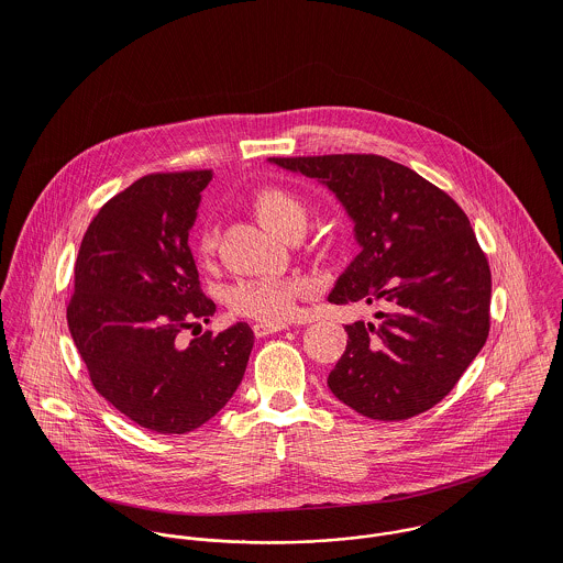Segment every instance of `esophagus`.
I'll list each match as a JSON object with an SVG mask.
<instances>
[{"instance_id": "obj_1", "label": "esophagus", "mask_w": 563, "mask_h": 563, "mask_svg": "<svg viewBox=\"0 0 563 563\" xmlns=\"http://www.w3.org/2000/svg\"><path fill=\"white\" fill-rule=\"evenodd\" d=\"M288 329L286 322H255L253 324V333L255 338H264V335H271V333H277V331H284Z\"/></svg>"}]
</instances>
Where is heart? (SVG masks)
<instances>
[{
  "label": "heart",
  "instance_id": "heart-1",
  "mask_svg": "<svg viewBox=\"0 0 563 563\" xmlns=\"http://www.w3.org/2000/svg\"><path fill=\"white\" fill-rule=\"evenodd\" d=\"M255 217L268 228L273 234L284 236L292 225H303L308 219L306 203L282 186H266L257 190L251 199ZM217 228L203 225L197 236L199 255H212L217 249ZM306 282L299 277H251L234 284L228 292L230 310L244 319H255L260 322H282L290 319L295 312L297 299L306 292Z\"/></svg>",
  "mask_w": 563,
  "mask_h": 563
}]
</instances>
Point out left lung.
<instances>
[{"label":"left lung","mask_w":563,"mask_h":563,"mask_svg":"<svg viewBox=\"0 0 563 563\" xmlns=\"http://www.w3.org/2000/svg\"><path fill=\"white\" fill-rule=\"evenodd\" d=\"M268 162L324 184L362 251L329 301L382 306L346 324L329 390L373 420H405L442 401L482 351L492 275L464 210L438 186L375 154Z\"/></svg>","instance_id":"left-lung-1"}]
</instances>
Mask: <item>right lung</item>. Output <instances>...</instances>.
<instances>
[{"label":"right lung","instance_id":"obj_1","mask_svg":"<svg viewBox=\"0 0 563 563\" xmlns=\"http://www.w3.org/2000/svg\"><path fill=\"white\" fill-rule=\"evenodd\" d=\"M212 170L152 173L90 221L67 306L71 338L95 390L156 433H188L241 386L253 331L236 322L181 342L217 312L188 246Z\"/></svg>","mask_w":563,"mask_h":563}]
</instances>
